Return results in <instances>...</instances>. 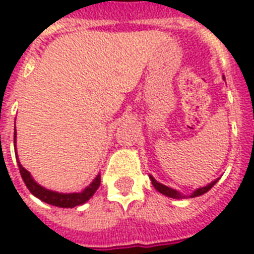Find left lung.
<instances>
[{"label":"left lung","mask_w":254,"mask_h":254,"mask_svg":"<svg viewBox=\"0 0 254 254\" xmlns=\"http://www.w3.org/2000/svg\"><path fill=\"white\" fill-rule=\"evenodd\" d=\"M149 178H151V181H152V185H154V187H155V189H156V190H158V191H160L162 194H165V196H169V197H173V198H182V197H184L181 194V193H178V191L174 190V189H171V188H169V187H166V185H162V184H159V182L156 181V180H155V178L152 176H149ZM216 182H218V180H216V181L211 182V184H209V185H207V187L197 189V190H194V191H193V193H191L190 197L201 196V194H204V193H207V191L209 190V189H211V188H212L213 185H215V184H216Z\"/></svg>","instance_id":"8db88e82"}]
</instances>
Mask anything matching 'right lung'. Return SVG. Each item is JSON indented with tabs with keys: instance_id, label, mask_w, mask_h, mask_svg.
<instances>
[{
	"instance_id": "add662e5",
	"label": "right lung",
	"mask_w": 254,
	"mask_h": 254,
	"mask_svg": "<svg viewBox=\"0 0 254 254\" xmlns=\"http://www.w3.org/2000/svg\"><path fill=\"white\" fill-rule=\"evenodd\" d=\"M16 130V129H14ZM14 140H16V132H14ZM16 143V141H14ZM17 159V156H16ZM19 163V170L20 174H21V178L24 181L25 187L28 188V190L34 194L38 198H41L42 201L47 202V204H52V205H56V207L61 208H73L76 205H80V204H84L85 201H88L91 197L94 196V193L98 190V188L100 185V176H98L94 180V182L84 189L81 193H57V191L47 190L41 185H38L28 171L25 170L23 166Z\"/></svg>"
}]
</instances>
